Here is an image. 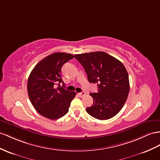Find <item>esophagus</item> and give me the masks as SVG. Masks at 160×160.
Wrapping results in <instances>:
<instances>
[{
	"mask_svg": "<svg viewBox=\"0 0 160 160\" xmlns=\"http://www.w3.org/2000/svg\"><path fill=\"white\" fill-rule=\"evenodd\" d=\"M86 95H87V92H84V91L78 93V95H79L80 97H84Z\"/></svg>",
	"mask_w": 160,
	"mask_h": 160,
	"instance_id": "1",
	"label": "esophagus"
}]
</instances>
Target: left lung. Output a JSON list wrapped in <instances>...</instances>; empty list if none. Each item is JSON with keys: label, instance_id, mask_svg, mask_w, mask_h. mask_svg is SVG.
Returning a JSON list of instances; mask_svg holds the SVG:
<instances>
[{"label": "left lung", "instance_id": "obj_1", "mask_svg": "<svg viewBox=\"0 0 160 160\" xmlns=\"http://www.w3.org/2000/svg\"><path fill=\"white\" fill-rule=\"evenodd\" d=\"M82 65L90 83H97L99 91L90 93L93 105L87 113L98 120L115 116L126 103L130 90L128 74L124 65L115 57L97 51L75 55Z\"/></svg>", "mask_w": 160, "mask_h": 160}]
</instances>
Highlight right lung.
<instances>
[{
    "label": "right lung",
    "mask_w": 160,
    "mask_h": 160,
    "mask_svg": "<svg viewBox=\"0 0 160 160\" xmlns=\"http://www.w3.org/2000/svg\"><path fill=\"white\" fill-rule=\"evenodd\" d=\"M73 57L69 53H52L39 61L28 78V93L32 105L40 115L50 120L65 116L76 96V92L64 88L61 77L63 65ZM61 82L64 87L55 88Z\"/></svg>",
    "instance_id": "1"
}]
</instances>
